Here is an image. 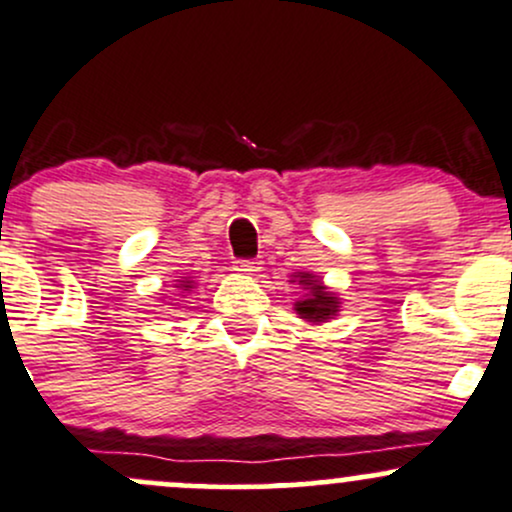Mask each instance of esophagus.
<instances>
[{"instance_id":"1","label":"esophagus","mask_w":512,"mask_h":512,"mask_svg":"<svg viewBox=\"0 0 512 512\" xmlns=\"http://www.w3.org/2000/svg\"><path fill=\"white\" fill-rule=\"evenodd\" d=\"M235 272L255 274V272H260V262H257V260H238V262H235Z\"/></svg>"}]
</instances>
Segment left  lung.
<instances>
[{"label": "left lung", "mask_w": 512, "mask_h": 512, "mask_svg": "<svg viewBox=\"0 0 512 512\" xmlns=\"http://www.w3.org/2000/svg\"><path fill=\"white\" fill-rule=\"evenodd\" d=\"M294 279L303 289H308V294L301 301H296V313L299 318L308 320V323H325L333 316H338L340 311V299L338 294L323 286V282L311 272H296Z\"/></svg>", "instance_id": "8db88e82"}]
</instances>
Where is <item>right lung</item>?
I'll list each match as a JSON object with an SVG mask.
<instances>
[{"label":"right lung","mask_w":512,"mask_h":512,"mask_svg":"<svg viewBox=\"0 0 512 512\" xmlns=\"http://www.w3.org/2000/svg\"><path fill=\"white\" fill-rule=\"evenodd\" d=\"M179 289H182V291H192L194 289V282H192V279H179Z\"/></svg>","instance_id":"add662e5"}]
</instances>
